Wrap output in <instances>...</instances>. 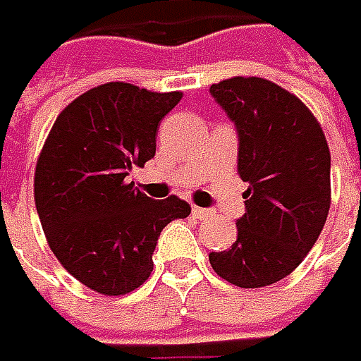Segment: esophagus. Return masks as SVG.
I'll use <instances>...</instances> for the list:
<instances>
[{"label": "esophagus", "mask_w": 361, "mask_h": 361, "mask_svg": "<svg viewBox=\"0 0 361 361\" xmlns=\"http://www.w3.org/2000/svg\"><path fill=\"white\" fill-rule=\"evenodd\" d=\"M192 214H194V219H208L212 214V210L200 208V206H192Z\"/></svg>", "instance_id": "obj_1"}]
</instances>
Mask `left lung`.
Listing matches in <instances>:
<instances>
[{"instance_id":"8db88e82","label":"left lung","mask_w":361,"mask_h":361,"mask_svg":"<svg viewBox=\"0 0 361 361\" xmlns=\"http://www.w3.org/2000/svg\"><path fill=\"white\" fill-rule=\"evenodd\" d=\"M239 135V176L249 183L237 241L208 255L239 288L290 276L317 243L331 206V153L319 120L284 87L231 77L210 87Z\"/></svg>"}]
</instances>
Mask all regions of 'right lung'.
<instances>
[{"instance_id": "add662e5", "label": "right lung", "mask_w": 361, "mask_h": 361, "mask_svg": "<svg viewBox=\"0 0 361 361\" xmlns=\"http://www.w3.org/2000/svg\"><path fill=\"white\" fill-rule=\"evenodd\" d=\"M181 92L110 81L81 94L54 120L34 173V202L61 265L106 296L128 294L153 271L161 231L192 208L151 200L126 180L155 157L157 130Z\"/></svg>"}]
</instances>
